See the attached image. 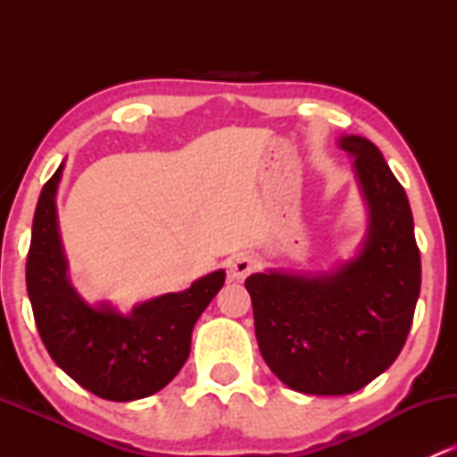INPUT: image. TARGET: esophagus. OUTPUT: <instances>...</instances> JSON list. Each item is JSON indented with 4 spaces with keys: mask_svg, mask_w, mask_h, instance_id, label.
<instances>
[{
    "mask_svg": "<svg viewBox=\"0 0 457 457\" xmlns=\"http://www.w3.org/2000/svg\"><path fill=\"white\" fill-rule=\"evenodd\" d=\"M255 269H258V262L251 258V255H245V253L234 255L232 262H229V275L238 281L245 279V277H249Z\"/></svg>",
    "mask_w": 457,
    "mask_h": 457,
    "instance_id": "obj_1",
    "label": "esophagus"
}]
</instances>
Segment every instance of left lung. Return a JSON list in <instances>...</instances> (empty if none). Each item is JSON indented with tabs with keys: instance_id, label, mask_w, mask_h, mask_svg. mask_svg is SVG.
Listing matches in <instances>:
<instances>
[{
	"instance_id": "8db88e82",
	"label": "left lung",
	"mask_w": 457,
	"mask_h": 457,
	"mask_svg": "<svg viewBox=\"0 0 457 457\" xmlns=\"http://www.w3.org/2000/svg\"><path fill=\"white\" fill-rule=\"evenodd\" d=\"M337 145L354 161L365 202L361 245L328 270L269 269L245 281L266 365L309 395H348L389 370L421 290L406 191L370 139L339 135Z\"/></svg>"
}]
</instances>
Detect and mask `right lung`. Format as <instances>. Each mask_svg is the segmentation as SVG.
Segmentation results:
<instances>
[{
    "mask_svg": "<svg viewBox=\"0 0 457 457\" xmlns=\"http://www.w3.org/2000/svg\"><path fill=\"white\" fill-rule=\"evenodd\" d=\"M66 162L43 187L28 255V295L46 353L94 395L133 402L176 378L191 353V333L225 283V270L199 277L182 292L148 298L130 312L86 301L68 277L57 223V188Z\"/></svg>",
    "mask_w": 457,
    "mask_h": 457,
    "instance_id": "add662e5",
    "label": "right lung"
}]
</instances>
